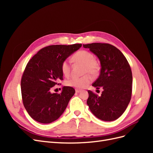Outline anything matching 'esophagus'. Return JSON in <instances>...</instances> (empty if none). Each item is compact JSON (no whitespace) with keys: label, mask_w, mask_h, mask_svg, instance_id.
Returning a JSON list of instances; mask_svg holds the SVG:
<instances>
[{"label":"esophagus","mask_w":153,"mask_h":153,"mask_svg":"<svg viewBox=\"0 0 153 153\" xmlns=\"http://www.w3.org/2000/svg\"><path fill=\"white\" fill-rule=\"evenodd\" d=\"M75 91H76V93H80V92L82 91H81V90H79V89H76Z\"/></svg>","instance_id":"esophagus-1"}]
</instances>
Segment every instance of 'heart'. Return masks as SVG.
<instances>
[{
	"instance_id": "1",
	"label": "heart",
	"mask_w": 153,
	"mask_h": 153,
	"mask_svg": "<svg viewBox=\"0 0 153 153\" xmlns=\"http://www.w3.org/2000/svg\"><path fill=\"white\" fill-rule=\"evenodd\" d=\"M73 59L77 62L84 65L83 73L85 74L81 77L73 76L66 81V85L78 89L86 87L92 80V75H96L99 70L98 64L94 61V57L91 52L86 50H80L73 55ZM61 70L65 76L70 73V64L68 60H64L61 64Z\"/></svg>"
}]
</instances>
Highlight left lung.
Returning <instances> with one entry per match:
<instances>
[{"mask_svg":"<svg viewBox=\"0 0 153 153\" xmlns=\"http://www.w3.org/2000/svg\"><path fill=\"white\" fill-rule=\"evenodd\" d=\"M98 58L100 76L92 84L103 89L101 96L88 91L87 104L91 112L101 121H112L126 110L132 92V73L123 53L114 46L94 43L83 45Z\"/></svg>","mask_w":153,"mask_h":153,"instance_id":"obj_1","label":"left lung"}]
</instances>
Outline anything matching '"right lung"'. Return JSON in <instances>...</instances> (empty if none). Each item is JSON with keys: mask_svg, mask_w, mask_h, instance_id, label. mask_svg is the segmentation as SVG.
I'll use <instances>...</instances> for the list:
<instances>
[{"mask_svg": "<svg viewBox=\"0 0 153 153\" xmlns=\"http://www.w3.org/2000/svg\"><path fill=\"white\" fill-rule=\"evenodd\" d=\"M81 47L82 44L48 46L27 63L21 81L22 96L26 110L35 121L51 123L66 110L75 90L64 86L61 93L52 94L50 89L62 80V62Z\"/></svg>", "mask_w": 153, "mask_h": 153, "instance_id": "obj_1", "label": "right lung"}]
</instances>
